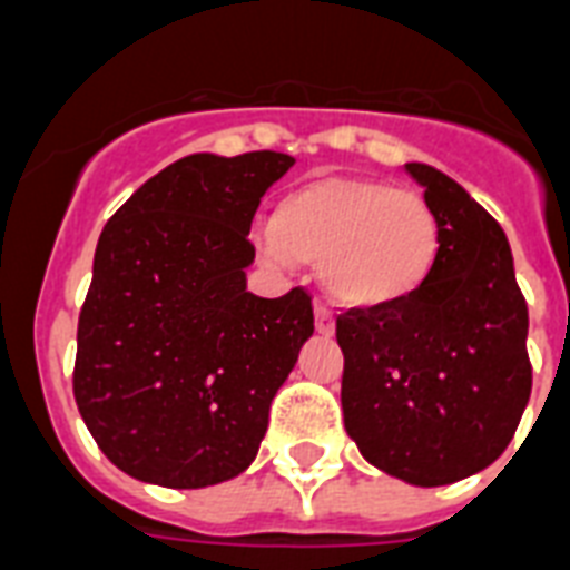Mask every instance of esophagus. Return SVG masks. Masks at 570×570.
Wrapping results in <instances>:
<instances>
[{
	"label": "esophagus",
	"mask_w": 570,
	"mask_h": 570,
	"mask_svg": "<svg viewBox=\"0 0 570 570\" xmlns=\"http://www.w3.org/2000/svg\"><path fill=\"white\" fill-rule=\"evenodd\" d=\"M314 326H317L320 335H332L335 332V317H332L326 305H314Z\"/></svg>",
	"instance_id": "1"
}]
</instances>
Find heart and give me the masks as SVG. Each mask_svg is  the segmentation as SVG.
<instances>
[{
    "label": "heart",
    "mask_w": 570,
    "mask_h": 570,
    "mask_svg": "<svg viewBox=\"0 0 570 570\" xmlns=\"http://www.w3.org/2000/svg\"><path fill=\"white\" fill-rule=\"evenodd\" d=\"M267 262L320 265L337 305L393 308L420 294L440 256V220L416 191L361 177H320L282 197L258 229Z\"/></svg>",
    "instance_id": "heart-1"
}]
</instances>
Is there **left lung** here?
Instances as JSON below:
<instances>
[{"label":"left lung","instance_id":"left-lung-1","mask_svg":"<svg viewBox=\"0 0 570 570\" xmlns=\"http://www.w3.org/2000/svg\"><path fill=\"white\" fill-rule=\"evenodd\" d=\"M440 220L420 294L337 317L346 434L366 463L413 487H445L495 463L528 407V303L510 242L469 191L407 163Z\"/></svg>","mask_w":570,"mask_h":570}]
</instances>
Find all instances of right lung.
I'll return each mask as SVG.
<instances>
[{
  "mask_svg": "<svg viewBox=\"0 0 570 570\" xmlns=\"http://www.w3.org/2000/svg\"><path fill=\"white\" fill-rule=\"evenodd\" d=\"M294 157L191 154L107 220L78 317L72 390L112 465L171 489L256 460L276 390L314 332L312 296L247 291L258 200Z\"/></svg>",
  "mask_w": 570,
  "mask_h": 570,
  "instance_id": "right-lung-1",
  "label": "right lung"
}]
</instances>
